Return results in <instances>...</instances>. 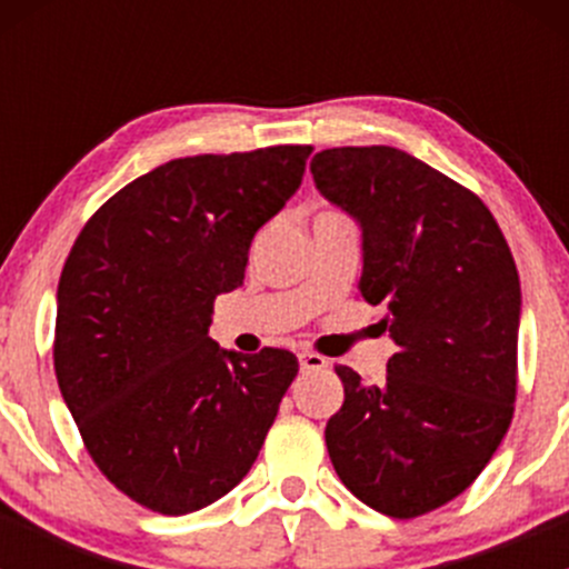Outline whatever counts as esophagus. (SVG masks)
Returning <instances> with one entry per match:
<instances>
[{
	"instance_id": "34e87169",
	"label": "esophagus",
	"mask_w": 569,
	"mask_h": 569,
	"mask_svg": "<svg viewBox=\"0 0 569 569\" xmlns=\"http://www.w3.org/2000/svg\"><path fill=\"white\" fill-rule=\"evenodd\" d=\"M300 369L302 371H321L327 369V358L317 352H300Z\"/></svg>"
}]
</instances>
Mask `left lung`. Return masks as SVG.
<instances>
[{
	"mask_svg": "<svg viewBox=\"0 0 569 569\" xmlns=\"http://www.w3.org/2000/svg\"><path fill=\"white\" fill-rule=\"evenodd\" d=\"M311 173L360 226L358 289L399 347L377 386L336 366L327 451L366 507L418 518L473 485L512 421L518 267L490 209L399 148H327Z\"/></svg>",
	"mask_w": 569,
	"mask_h": 569,
	"instance_id": "left-lung-1",
	"label": "left lung"
}]
</instances>
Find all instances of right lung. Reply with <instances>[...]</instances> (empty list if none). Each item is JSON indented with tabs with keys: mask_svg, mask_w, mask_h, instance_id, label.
<instances>
[{
	"mask_svg": "<svg viewBox=\"0 0 569 569\" xmlns=\"http://www.w3.org/2000/svg\"><path fill=\"white\" fill-rule=\"evenodd\" d=\"M311 151L173 159L114 192L73 242L57 286V382L88 455L146 509L187 515L231 492L300 371L286 349H220L209 325Z\"/></svg>",
	"mask_w": 569,
	"mask_h": 569,
	"instance_id": "obj_1",
	"label": "right lung"
}]
</instances>
